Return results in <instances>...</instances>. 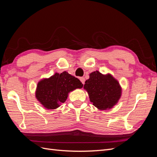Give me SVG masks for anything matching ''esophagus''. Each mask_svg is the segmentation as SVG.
I'll return each instance as SVG.
<instances>
[{
	"label": "esophagus",
	"instance_id": "1",
	"mask_svg": "<svg viewBox=\"0 0 157 157\" xmlns=\"http://www.w3.org/2000/svg\"><path fill=\"white\" fill-rule=\"evenodd\" d=\"M80 81L82 82V83L83 84H84V83H85V78H84V77H80Z\"/></svg>",
	"mask_w": 157,
	"mask_h": 157
}]
</instances>
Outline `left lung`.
I'll return each mask as SVG.
<instances>
[{
    "mask_svg": "<svg viewBox=\"0 0 157 157\" xmlns=\"http://www.w3.org/2000/svg\"><path fill=\"white\" fill-rule=\"evenodd\" d=\"M84 88L87 90L90 100L101 110L113 107L121 96V88L111 75H103L99 71L90 74Z\"/></svg>",
    "mask_w": 157,
    "mask_h": 157,
    "instance_id": "8db88e82",
    "label": "left lung"
}]
</instances>
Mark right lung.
<instances>
[{"label":"right lung","mask_w":157,"mask_h":157,"mask_svg":"<svg viewBox=\"0 0 157 157\" xmlns=\"http://www.w3.org/2000/svg\"><path fill=\"white\" fill-rule=\"evenodd\" d=\"M82 86L78 78L66 71L60 74L56 73L38 83L36 98L46 109H54L65 101L69 92Z\"/></svg>","instance_id":"add662e5"}]
</instances>
